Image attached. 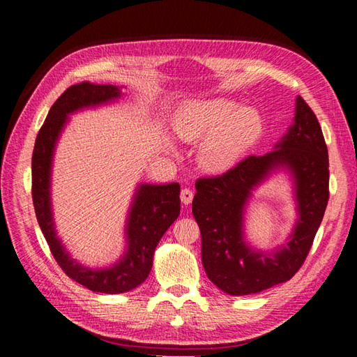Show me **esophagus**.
I'll list each match as a JSON object with an SVG mask.
<instances>
[{
	"label": "esophagus",
	"mask_w": 357,
	"mask_h": 357,
	"mask_svg": "<svg viewBox=\"0 0 357 357\" xmlns=\"http://www.w3.org/2000/svg\"><path fill=\"white\" fill-rule=\"evenodd\" d=\"M181 201H183L185 206H190L193 201V192L190 188H183V190H181Z\"/></svg>",
	"instance_id": "1"
}]
</instances>
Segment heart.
Instances as JSON below:
<instances>
[{"label":"heart","instance_id":"obj_1","mask_svg":"<svg viewBox=\"0 0 357 357\" xmlns=\"http://www.w3.org/2000/svg\"><path fill=\"white\" fill-rule=\"evenodd\" d=\"M262 128L259 113L227 98L188 102L174 118V132L181 139H204L198 159L204 169L213 173L231 169L261 138Z\"/></svg>","mask_w":357,"mask_h":357}]
</instances>
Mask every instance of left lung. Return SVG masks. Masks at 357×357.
Segmentation results:
<instances>
[{
  "instance_id": "left-lung-1",
  "label": "left lung",
  "mask_w": 357,
  "mask_h": 357,
  "mask_svg": "<svg viewBox=\"0 0 357 357\" xmlns=\"http://www.w3.org/2000/svg\"><path fill=\"white\" fill-rule=\"evenodd\" d=\"M279 168L294 174L300 219L285 246L259 252L243 239V211L254 187ZM328 179V150L319 121L298 96L294 123L275 150L248 156L219 176L196 181L192 211L201 230L202 265L211 282L231 296H245L290 280L322 222Z\"/></svg>"
}]
</instances>
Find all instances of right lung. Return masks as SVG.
<instances>
[{
    "label": "right lung",
    "instance_id": "add662e5",
    "mask_svg": "<svg viewBox=\"0 0 357 357\" xmlns=\"http://www.w3.org/2000/svg\"><path fill=\"white\" fill-rule=\"evenodd\" d=\"M119 96V87L112 84L79 82L67 89L49 110L47 118L38 132L32 155L33 207L53 257L70 279L89 290L107 294L130 291L147 279L158 242L176 221L181 210V187L178 183L165 185L139 184L127 218V250L124 256L109 268L95 270L81 265L72 259L56 236L50 204V172L59 133L63 132L70 113L115 101Z\"/></svg>",
    "mask_w": 357,
    "mask_h": 357
}]
</instances>
